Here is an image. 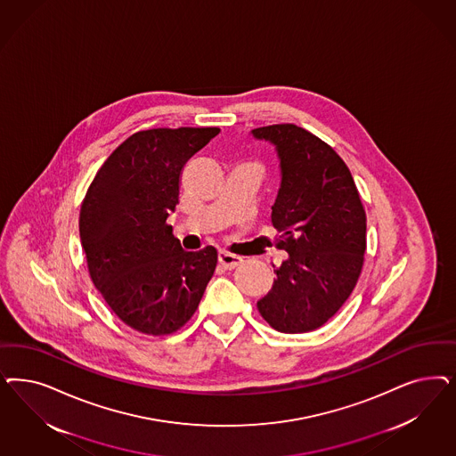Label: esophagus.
<instances>
[{
    "label": "esophagus",
    "instance_id": "34e87169",
    "mask_svg": "<svg viewBox=\"0 0 456 456\" xmlns=\"http://www.w3.org/2000/svg\"><path fill=\"white\" fill-rule=\"evenodd\" d=\"M218 264L226 270H232V268H236L238 265L243 264V258L238 256V255H232L228 251H220L218 253Z\"/></svg>",
    "mask_w": 456,
    "mask_h": 456
}]
</instances>
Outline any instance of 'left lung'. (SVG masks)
Returning <instances> with one entry per match:
<instances>
[{
	"label": "left lung",
	"mask_w": 456,
	"mask_h": 456,
	"mask_svg": "<svg viewBox=\"0 0 456 456\" xmlns=\"http://www.w3.org/2000/svg\"><path fill=\"white\" fill-rule=\"evenodd\" d=\"M251 134L279 152L281 183L272 223L280 232L277 248L289 253L256 307L279 332H310L353 294L364 265L366 211L349 167L322 139L295 124Z\"/></svg>",
	"instance_id": "obj_1"
}]
</instances>
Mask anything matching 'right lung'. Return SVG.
Here are the masks:
<instances>
[{
  "label": "right lung",
  "mask_w": 456,
  "mask_h": 456,
  "mask_svg": "<svg viewBox=\"0 0 456 456\" xmlns=\"http://www.w3.org/2000/svg\"><path fill=\"white\" fill-rule=\"evenodd\" d=\"M218 127L147 129L105 159L80 208L88 275L126 325L147 336L179 330L198 309L218 251H184L166 220L184 164Z\"/></svg>",
  "instance_id": "1"
}]
</instances>
